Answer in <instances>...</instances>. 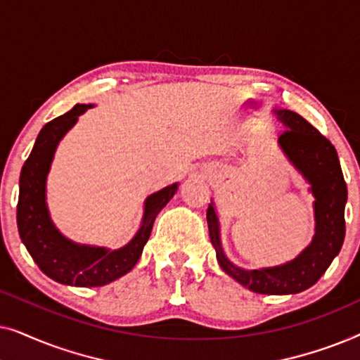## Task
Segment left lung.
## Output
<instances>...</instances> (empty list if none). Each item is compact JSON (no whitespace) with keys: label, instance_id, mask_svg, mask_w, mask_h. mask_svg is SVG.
<instances>
[{"label":"left lung","instance_id":"1","mask_svg":"<svg viewBox=\"0 0 360 360\" xmlns=\"http://www.w3.org/2000/svg\"><path fill=\"white\" fill-rule=\"evenodd\" d=\"M287 131L278 137V146L304 180L311 185L314 196V236L293 260L277 267L244 270L231 262L223 252L219 239V221L214 205L206 211L210 239L221 269L250 292L262 295H295L303 292L321 278L333 259L342 248L346 234L344 208L347 186L334 146L321 132L295 111L275 110Z\"/></svg>","mask_w":360,"mask_h":360}]
</instances>
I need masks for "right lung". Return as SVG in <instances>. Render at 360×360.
<instances>
[{"label": "right lung", "mask_w": 360, "mask_h": 360, "mask_svg": "<svg viewBox=\"0 0 360 360\" xmlns=\"http://www.w3.org/2000/svg\"><path fill=\"white\" fill-rule=\"evenodd\" d=\"M90 108L93 105H75L65 115L47 122L39 132L19 176L16 218L21 240L47 277L70 287H103L129 272L149 240L155 216L179 188V184H174L147 196L141 228L124 248L110 250L67 239L49 214L47 175L58 142L75 126L78 116Z\"/></svg>", "instance_id": "1"}]
</instances>
